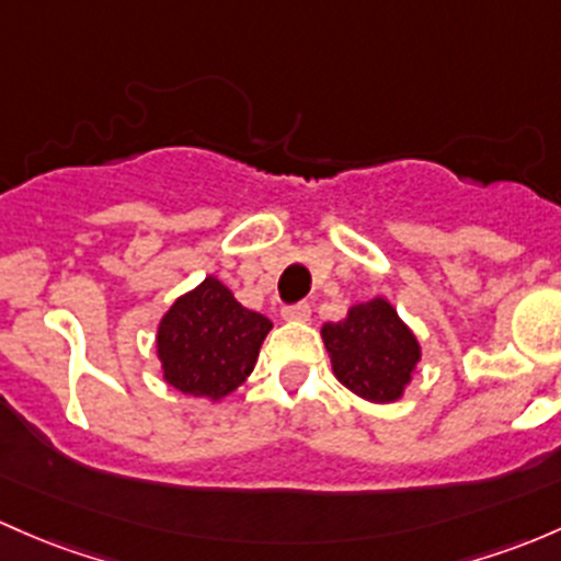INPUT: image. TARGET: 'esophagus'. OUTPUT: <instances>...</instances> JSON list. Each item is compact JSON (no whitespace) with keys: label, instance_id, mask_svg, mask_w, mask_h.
I'll list each match as a JSON object with an SVG mask.
<instances>
[{"label":"esophagus","instance_id":"obj_1","mask_svg":"<svg viewBox=\"0 0 561 561\" xmlns=\"http://www.w3.org/2000/svg\"><path fill=\"white\" fill-rule=\"evenodd\" d=\"M282 317L290 322H306L311 317V306L306 304V300H300V304H293V306H285V309H282Z\"/></svg>","mask_w":561,"mask_h":561}]
</instances>
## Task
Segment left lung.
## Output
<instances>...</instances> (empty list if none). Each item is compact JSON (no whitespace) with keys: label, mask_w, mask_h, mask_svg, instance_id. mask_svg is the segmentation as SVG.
<instances>
[{"label":"left lung","mask_w":561,"mask_h":561,"mask_svg":"<svg viewBox=\"0 0 561 561\" xmlns=\"http://www.w3.org/2000/svg\"><path fill=\"white\" fill-rule=\"evenodd\" d=\"M322 341L341 385L374 403L398 400L422 355L416 335L385 298L352 306L346 320L328 322Z\"/></svg>","instance_id":"obj_1"}]
</instances>
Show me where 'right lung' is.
<instances>
[{"label":"right lung","instance_id":"obj_1","mask_svg":"<svg viewBox=\"0 0 561 561\" xmlns=\"http://www.w3.org/2000/svg\"><path fill=\"white\" fill-rule=\"evenodd\" d=\"M268 317L244 309L215 276L182 296L158 328L163 379L193 398H222L255 368Z\"/></svg>","mask_w":561,"mask_h":561}]
</instances>
